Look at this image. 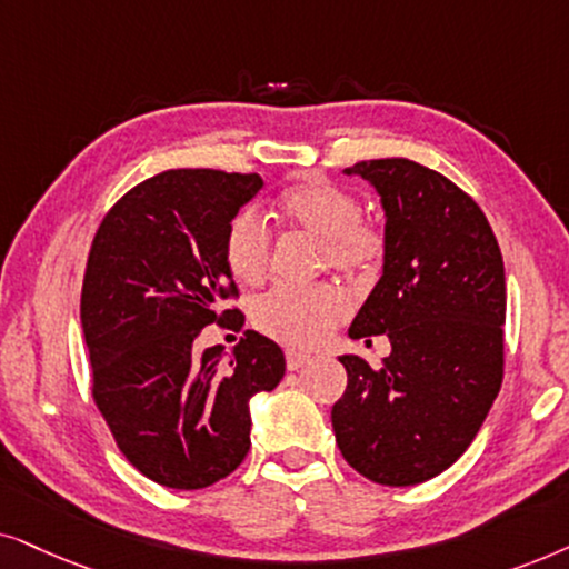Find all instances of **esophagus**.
I'll use <instances>...</instances> for the list:
<instances>
[{"label": "esophagus", "mask_w": 569, "mask_h": 569, "mask_svg": "<svg viewBox=\"0 0 569 569\" xmlns=\"http://www.w3.org/2000/svg\"><path fill=\"white\" fill-rule=\"evenodd\" d=\"M309 361V353H305V351H293V348H289V351H286V367L291 369H301L305 367V363Z\"/></svg>", "instance_id": "1"}]
</instances>
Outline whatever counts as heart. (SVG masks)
I'll return each instance as SVG.
<instances>
[{
    "label": "heart",
    "mask_w": 569,
    "mask_h": 569,
    "mask_svg": "<svg viewBox=\"0 0 569 569\" xmlns=\"http://www.w3.org/2000/svg\"><path fill=\"white\" fill-rule=\"evenodd\" d=\"M278 216L293 229L320 239V264L348 278H369L380 268L385 231L361 216L351 189L322 177L301 179L280 192ZM229 270L244 283H260L270 272L272 237L254 210H239L223 239ZM351 312V301L338 286H276L254 301V325L270 338L297 348L322 343Z\"/></svg>",
    "instance_id": "b5f03b06"
}]
</instances>
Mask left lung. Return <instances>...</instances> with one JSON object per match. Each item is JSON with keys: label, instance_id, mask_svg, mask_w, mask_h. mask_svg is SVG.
Returning <instances> with one entry per match:
<instances>
[{"label": "left lung", "instance_id": "8db88e82", "mask_svg": "<svg viewBox=\"0 0 569 569\" xmlns=\"http://www.w3.org/2000/svg\"><path fill=\"white\" fill-rule=\"evenodd\" d=\"M346 173L372 181L385 208V268L348 330L388 336L380 369L338 356L346 392L332 429L346 463L382 487L435 479L479 435L505 375V264L497 237L448 177L375 158Z\"/></svg>", "mask_w": 569, "mask_h": 569}]
</instances>
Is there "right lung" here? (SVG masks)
Masks as SVG:
<instances>
[{"instance_id": "right-lung-1", "label": "right lung", "mask_w": 569, "mask_h": 569, "mask_svg": "<svg viewBox=\"0 0 569 569\" xmlns=\"http://www.w3.org/2000/svg\"><path fill=\"white\" fill-rule=\"evenodd\" d=\"M262 189L257 173L171 169L113 202L90 244L80 320L90 385L113 442L150 481L206 489L249 452V398L286 372L283 351L244 330L231 348L200 351L208 325L244 315L223 239Z\"/></svg>"}]
</instances>
